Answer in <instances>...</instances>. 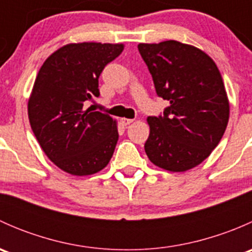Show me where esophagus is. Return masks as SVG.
I'll return each instance as SVG.
<instances>
[{
    "label": "esophagus",
    "mask_w": 252,
    "mask_h": 252,
    "mask_svg": "<svg viewBox=\"0 0 252 252\" xmlns=\"http://www.w3.org/2000/svg\"><path fill=\"white\" fill-rule=\"evenodd\" d=\"M121 122H122V124H123V126H129V124L133 123L134 121H133V119H129V118H122Z\"/></svg>",
    "instance_id": "esophagus-1"
}]
</instances>
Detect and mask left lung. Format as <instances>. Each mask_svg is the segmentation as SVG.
Instances as JSON below:
<instances>
[{
    "mask_svg": "<svg viewBox=\"0 0 252 252\" xmlns=\"http://www.w3.org/2000/svg\"><path fill=\"white\" fill-rule=\"evenodd\" d=\"M159 97L169 102L163 114L149 117L145 152L154 164L185 172L201 163L222 139L229 102L222 75L204 51L168 40L139 44Z\"/></svg>",
    "mask_w": 252,
    "mask_h": 252,
    "instance_id": "1",
    "label": "left lung"
}]
</instances>
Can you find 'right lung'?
Returning <instances> with one entry per match:
<instances>
[{
	"label": "right lung",
	"mask_w": 252,
	"mask_h": 252,
	"mask_svg": "<svg viewBox=\"0 0 252 252\" xmlns=\"http://www.w3.org/2000/svg\"><path fill=\"white\" fill-rule=\"evenodd\" d=\"M123 48L101 42L65 45L37 73L28 102L30 126L46 156L67 173H97L112 158L117 122L102 112L84 111V102L100 96L98 77Z\"/></svg>",
	"instance_id": "right-lung-1"
}]
</instances>
